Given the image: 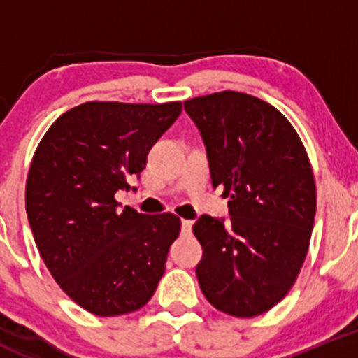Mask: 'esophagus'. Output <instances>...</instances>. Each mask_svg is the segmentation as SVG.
I'll list each match as a JSON object with an SVG mask.
<instances>
[{"label":"esophagus","instance_id":"1","mask_svg":"<svg viewBox=\"0 0 358 358\" xmlns=\"http://www.w3.org/2000/svg\"><path fill=\"white\" fill-rule=\"evenodd\" d=\"M192 230V222L190 220H182V234H190Z\"/></svg>","mask_w":358,"mask_h":358}]
</instances>
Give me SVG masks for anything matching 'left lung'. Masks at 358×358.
Segmentation results:
<instances>
[{
    "mask_svg": "<svg viewBox=\"0 0 358 358\" xmlns=\"http://www.w3.org/2000/svg\"><path fill=\"white\" fill-rule=\"evenodd\" d=\"M196 122L213 187L229 197L230 220L199 216L196 266L206 299L223 313L256 317L289 292L308 252L317 194L312 166L291 122L239 92L183 102Z\"/></svg>",
    "mask_w": 358,
    "mask_h": 358,
    "instance_id": "1",
    "label": "left lung"
}]
</instances>
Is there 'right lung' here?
<instances>
[{"label":"right lung","mask_w":358,"mask_h":358,"mask_svg":"<svg viewBox=\"0 0 358 358\" xmlns=\"http://www.w3.org/2000/svg\"><path fill=\"white\" fill-rule=\"evenodd\" d=\"M182 114V103L86 102L60 115L36 149L25 211L43 262L90 313L142 308L180 234L171 213L142 215L115 194L136 190L147 154Z\"/></svg>","instance_id":"add662e5"}]
</instances>
